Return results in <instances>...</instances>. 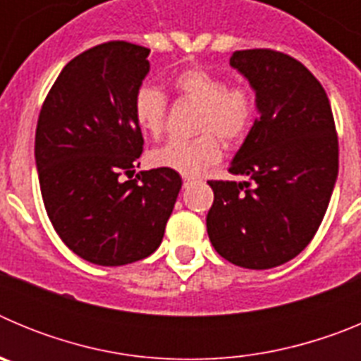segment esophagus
Segmentation results:
<instances>
[{"mask_svg": "<svg viewBox=\"0 0 361 361\" xmlns=\"http://www.w3.org/2000/svg\"><path fill=\"white\" fill-rule=\"evenodd\" d=\"M183 180H184V186H188V184H190L191 180H193V177H188V175H184Z\"/></svg>", "mask_w": 361, "mask_h": 361, "instance_id": "obj_1", "label": "esophagus"}]
</instances>
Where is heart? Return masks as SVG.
Segmentation results:
<instances>
[{
    "label": "heart",
    "instance_id": "obj_1",
    "mask_svg": "<svg viewBox=\"0 0 361 361\" xmlns=\"http://www.w3.org/2000/svg\"><path fill=\"white\" fill-rule=\"evenodd\" d=\"M173 88L178 95L200 104L197 130L204 133L191 141L166 142L149 153V162L155 168L193 177L222 159L217 135L226 142H238L247 135L255 121V97L247 86H228L222 75L202 66L177 73ZM133 117L142 132L152 137L161 135L168 117L164 92L148 82L139 86L133 95Z\"/></svg>",
    "mask_w": 361,
    "mask_h": 361
}]
</instances>
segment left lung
<instances>
[{"label": "left lung", "mask_w": 361, "mask_h": 361, "mask_svg": "<svg viewBox=\"0 0 361 361\" xmlns=\"http://www.w3.org/2000/svg\"><path fill=\"white\" fill-rule=\"evenodd\" d=\"M229 65L255 92L258 119L229 173L209 180L213 247L235 266L271 269L302 253L324 219L338 177V137L327 94L291 56L237 50Z\"/></svg>", "instance_id": "left-lung-1"}]
</instances>
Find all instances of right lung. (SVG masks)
<instances>
[{"instance_id": "add662e5", "label": "right lung", "mask_w": 361, "mask_h": 361, "mask_svg": "<svg viewBox=\"0 0 361 361\" xmlns=\"http://www.w3.org/2000/svg\"><path fill=\"white\" fill-rule=\"evenodd\" d=\"M149 50L97 44L61 70L41 108L36 168L44 209L61 240L97 266H124L161 245L183 178L141 171L142 133L133 95L149 72Z\"/></svg>"}]
</instances>
